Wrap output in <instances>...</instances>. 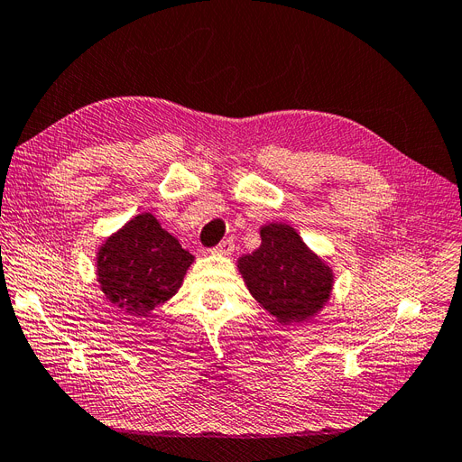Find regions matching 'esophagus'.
<instances>
[{
	"label": "esophagus",
	"instance_id": "1",
	"mask_svg": "<svg viewBox=\"0 0 462 462\" xmlns=\"http://www.w3.org/2000/svg\"><path fill=\"white\" fill-rule=\"evenodd\" d=\"M233 250H235V243L231 241V239H226V241H221L212 253L214 254H217V256H229V254H233Z\"/></svg>",
	"mask_w": 462,
	"mask_h": 462
}]
</instances>
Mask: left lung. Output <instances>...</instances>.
<instances>
[{"label":"left lung","mask_w":462,"mask_h":462,"mask_svg":"<svg viewBox=\"0 0 462 462\" xmlns=\"http://www.w3.org/2000/svg\"><path fill=\"white\" fill-rule=\"evenodd\" d=\"M262 245L236 260L245 283L282 326L302 324L324 309L335 275L287 223L260 227Z\"/></svg>","instance_id":"8db88e82"}]
</instances>
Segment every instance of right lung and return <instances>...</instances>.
Returning a JSON list of instances; mask_svg holds the SVG:
<instances>
[{
    "label": "right lung",
    "instance_id": "right-lung-1",
    "mask_svg": "<svg viewBox=\"0 0 462 462\" xmlns=\"http://www.w3.org/2000/svg\"><path fill=\"white\" fill-rule=\"evenodd\" d=\"M194 256L150 212L131 217L96 253V279L125 314L146 318L183 285Z\"/></svg>",
    "mask_w": 462,
    "mask_h": 462
}]
</instances>
